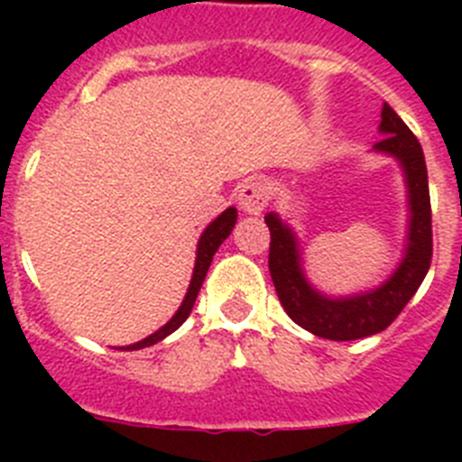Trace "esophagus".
Instances as JSON below:
<instances>
[{
    "label": "esophagus",
    "instance_id": "esophagus-1",
    "mask_svg": "<svg viewBox=\"0 0 462 462\" xmlns=\"http://www.w3.org/2000/svg\"><path fill=\"white\" fill-rule=\"evenodd\" d=\"M238 201L245 212L261 215V210H263V208L268 206V201H271V187L263 180H247L245 185H240Z\"/></svg>",
    "mask_w": 462,
    "mask_h": 462
}]
</instances>
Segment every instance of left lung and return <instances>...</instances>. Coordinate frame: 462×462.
<instances>
[{
	"label": "left lung",
	"mask_w": 462,
	"mask_h": 462,
	"mask_svg": "<svg viewBox=\"0 0 462 462\" xmlns=\"http://www.w3.org/2000/svg\"><path fill=\"white\" fill-rule=\"evenodd\" d=\"M379 132L382 141L374 145L382 152L393 154L405 169L407 187H410V247L386 284L370 293L354 298H324L305 282L300 261H298L296 238L291 228L284 226L277 215H268L266 224L271 231V252H268V268H271L273 284L282 308L305 330L326 340H361L389 328L405 305L410 303L416 289L421 287L423 277L430 268L432 259V212L430 191H428V171L423 159L421 143L416 141L410 126L400 120V116L383 104Z\"/></svg>",
	"instance_id": "1"
}]
</instances>
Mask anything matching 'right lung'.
Masks as SVG:
<instances>
[{
    "label": "right lung",
    "instance_id": "add662e5",
    "mask_svg": "<svg viewBox=\"0 0 462 462\" xmlns=\"http://www.w3.org/2000/svg\"><path fill=\"white\" fill-rule=\"evenodd\" d=\"M236 217H238L236 208H228V210H224L222 215H219V217L206 228V231H203L201 240H199V252H196V266H194V277H191L189 291H187L185 300H182L180 310L175 312L173 319H171L166 326H162L157 333H152L150 337H145V340L136 342V345L122 346V349L132 352V349H143V346L157 345L159 340H164L166 336H171L173 330H178L182 324H185V319L189 317L191 308H194V300H196V296H199V289H201L203 280H206V273H208V268H210L212 256H215V252L219 250V245L228 238V234L234 231Z\"/></svg>",
    "mask_w": 462,
    "mask_h": 462
}]
</instances>
